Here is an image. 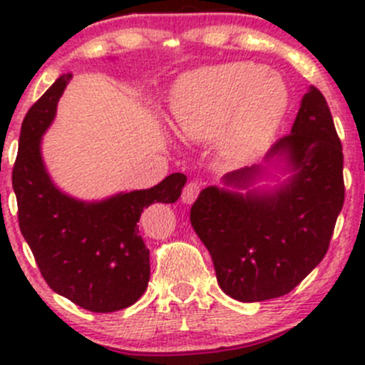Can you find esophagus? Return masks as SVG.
<instances>
[{
    "instance_id": "1",
    "label": "esophagus",
    "mask_w": 365,
    "mask_h": 365,
    "mask_svg": "<svg viewBox=\"0 0 365 365\" xmlns=\"http://www.w3.org/2000/svg\"><path fill=\"white\" fill-rule=\"evenodd\" d=\"M201 190V183L200 182H189L185 187H183V192H182V201L183 203H194V200L197 197Z\"/></svg>"
}]
</instances>
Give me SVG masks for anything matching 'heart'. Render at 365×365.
<instances>
[{"label":"heart","instance_id":"obj_1","mask_svg":"<svg viewBox=\"0 0 365 365\" xmlns=\"http://www.w3.org/2000/svg\"><path fill=\"white\" fill-rule=\"evenodd\" d=\"M288 104L282 77L240 61L187 76L173 91L169 109L180 138L205 141L217 134L220 157L244 164L270 145Z\"/></svg>","mask_w":365,"mask_h":365}]
</instances>
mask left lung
<instances>
[{
	"label": "left lung",
	"mask_w": 365,
	"mask_h": 365,
	"mask_svg": "<svg viewBox=\"0 0 365 365\" xmlns=\"http://www.w3.org/2000/svg\"><path fill=\"white\" fill-rule=\"evenodd\" d=\"M282 159L292 175L274 190L206 187L190 208L194 231L212 256L217 282L240 302H263L297 288L325 257L344 203L342 146L322 91L309 88L292 127L267 160ZM259 165L224 176L249 189Z\"/></svg>",
	"instance_id": "left-lung-1"
}]
</instances>
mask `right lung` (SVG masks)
I'll list each match as a JSON object with an SVG mask.
<instances>
[{
  "label": "right lung",
  "mask_w": 365,
  "mask_h": 365,
  "mask_svg": "<svg viewBox=\"0 0 365 365\" xmlns=\"http://www.w3.org/2000/svg\"><path fill=\"white\" fill-rule=\"evenodd\" d=\"M72 73L61 76L26 114L12 171L17 217L49 288L91 312H114L141 298L150 281V251L139 217L153 203H175L187 176L173 173L159 185L104 201L73 200L47 175L40 139Z\"/></svg>",
  "instance_id": "obj_1"
}]
</instances>
